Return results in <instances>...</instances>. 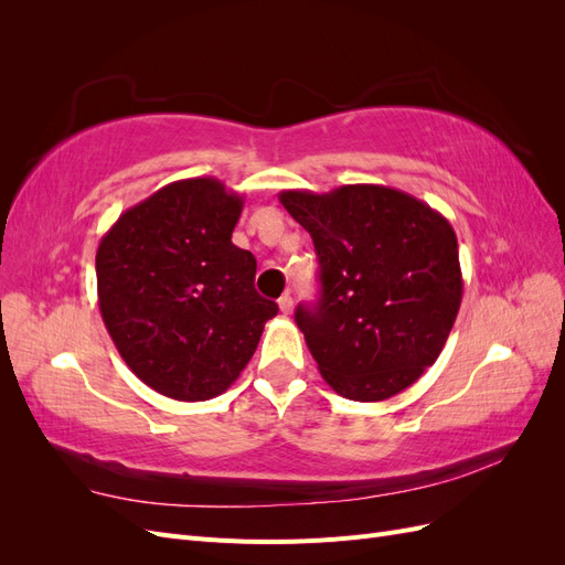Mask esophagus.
<instances>
[{
    "mask_svg": "<svg viewBox=\"0 0 565 565\" xmlns=\"http://www.w3.org/2000/svg\"><path fill=\"white\" fill-rule=\"evenodd\" d=\"M278 306H280V313L289 316V313H292V306H295V301H292V297H289V295H282V297L278 299Z\"/></svg>",
    "mask_w": 565,
    "mask_h": 565,
    "instance_id": "1",
    "label": "esophagus"
}]
</instances>
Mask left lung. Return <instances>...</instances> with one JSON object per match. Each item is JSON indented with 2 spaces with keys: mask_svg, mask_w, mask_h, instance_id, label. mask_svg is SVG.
Listing matches in <instances>:
<instances>
[{
  "mask_svg": "<svg viewBox=\"0 0 565 565\" xmlns=\"http://www.w3.org/2000/svg\"><path fill=\"white\" fill-rule=\"evenodd\" d=\"M278 198L318 254V306H299L295 320L322 380L361 403L415 384L446 347L465 292L450 221L377 183Z\"/></svg>",
  "mask_w": 565,
  "mask_h": 565,
  "instance_id": "obj_1",
  "label": "left lung"
}]
</instances>
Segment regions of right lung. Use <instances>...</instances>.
Listing matches in <instances>:
<instances>
[{
	"mask_svg": "<svg viewBox=\"0 0 565 565\" xmlns=\"http://www.w3.org/2000/svg\"><path fill=\"white\" fill-rule=\"evenodd\" d=\"M243 207L218 179H181L119 214L98 243L106 330L136 377L167 398L224 393L278 313L254 289L252 252L231 241Z\"/></svg>",
	"mask_w": 565,
	"mask_h": 565,
	"instance_id": "add662e5",
	"label": "right lung"
}]
</instances>
